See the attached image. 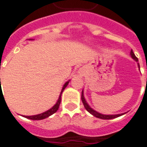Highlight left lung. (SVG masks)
<instances>
[{
    "label": "left lung",
    "instance_id": "1",
    "mask_svg": "<svg viewBox=\"0 0 147 147\" xmlns=\"http://www.w3.org/2000/svg\"><path fill=\"white\" fill-rule=\"evenodd\" d=\"M131 57H132L133 59L135 60V61H137V62L139 61L138 58L136 57V55H135V53H133L132 50L131 51ZM81 99H82V102H83V105H84V107H85V109H86V110L88 111V112H89L90 114H92L93 116L98 117V118L103 119V120H110V119H114V118H117V117H120V116H122V115H123V113L117 114V115H103V114H101V113H98V112H96V111H94V109H92L90 108V107L89 106V105L86 103V100H85V98H84V96H83V91H82V96H81Z\"/></svg>",
    "mask_w": 147,
    "mask_h": 147
}]
</instances>
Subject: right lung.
<instances>
[{
  "label": "right lung",
  "mask_w": 147,
  "mask_h": 147,
  "mask_svg": "<svg viewBox=\"0 0 147 147\" xmlns=\"http://www.w3.org/2000/svg\"><path fill=\"white\" fill-rule=\"evenodd\" d=\"M1 80V79H0ZM69 82H67V83H65V84L63 86V88H62V90H61V94H60V97H59V98H58L57 102L53 105V107H52L50 109H49L48 111H46L45 113H43L38 114V115H34V116H26V118H28V119H30V120H43V119H45V118H47L49 116H51L52 114L55 113L58 110V109H59V106H60V104H61V94L63 92V90L65 89V87L67 86V84H68Z\"/></svg>",
  "instance_id": "1"
}]
</instances>
